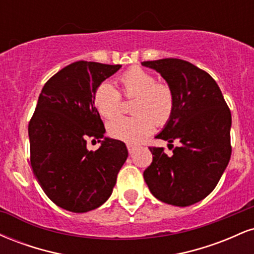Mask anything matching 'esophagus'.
Listing matches in <instances>:
<instances>
[{
	"label": "esophagus",
	"instance_id": "esophagus-1",
	"mask_svg": "<svg viewBox=\"0 0 254 254\" xmlns=\"http://www.w3.org/2000/svg\"><path fill=\"white\" fill-rule=\"evenodd\" d=\"M137 147L136 145H132V144H127V150H129L130 154H133L136 151Z\"/></svg>",
	"mask_w": 254,
	"mask_h": 254
}]
</instances>
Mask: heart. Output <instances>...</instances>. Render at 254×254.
<instances>
[{
  "instance_id": "b5f03b06",
  "label": "heart",
  "mask_w": 254,
  "mask_h": 254,
  "mask_svg": "<svg viewBox=\"0 0 254 254\" xmlns=\"http://www.w3.org/2000/svg\"><path fill=\"white\" fill-rule=\"evenodd\" d=\"M125 97H135L133 117H117L107 123V133L112 138L135 144L150 135L154 124L162 127L168 123L174 110V94L166 83L156 82L149 71L132 66L119 77ZM121 94L112 84H99L93 94V104L99 115L112 118L121 109Z\"/></svg>"
}]
</instances>
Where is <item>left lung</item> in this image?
Listing matches in <instances>:
<instances>
[{
  "label": "left lung",
  "instance_id": "obj_1",
  "mask_svg": "<svg viewBox=\"0 0 254 254\" xmlns=\"http://www.w3.org/2000/svg\"><path fill=\"white\" fill-rule=\"evenodd\" d=\"M142 65L159 72L174 94L173 115L156 137L168 145L179 142L171 156L149 148L153 162L144 182L161 202L192 205L214 190L228 166L232 115L216 81L192 63L164 58Z\"/></svg>",
  "mask_w": 254,
  "mask_h": 254
}]
</instances>
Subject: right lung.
<instances>
[{
    "label": "right lung",
    "instance_id": "obj_1",
    "mask_svg": "<svg viewBox=\"0 0 254 254\" xmlns=\"http://www.w3.org/2000/svg\"><path fill=\"white\" fill-rule=\"evenodd\" d=\"M122 65L74 62L44 84L28 124L31 166L46 196L72 212L97 209L109 199L127 149L105 137V127L93 104L99 84ZM90 138L99 149H86Z\"/></svg>",
    "mask_w": 254,
    "mask_h": 254
}]
</instances>
